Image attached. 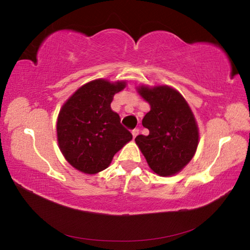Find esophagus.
Listing matches in <instances>:
<instances>
[{
    "label": "esophagus",
    "mask_w": 250,
    "mask_h": 250,
    "mask_svg": "<svg viewBox=\"0 0 250 250\" xmlns=\"http://www.w3.org/2000/svg\"><path fill=\"white\" fill-rule=\"evenodd\" d=\"M139 134V129H134V130H132V135H133V139L137 137V135Z\"/></svg>",
    "instance_id": "esophagus-1"
}]
</instances>
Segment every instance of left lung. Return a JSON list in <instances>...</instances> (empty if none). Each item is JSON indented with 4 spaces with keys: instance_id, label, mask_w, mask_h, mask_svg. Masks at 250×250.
Segmentation results:
<instances>
[{
    "instance_id": "obj_1",
    "label": "left lung",
    "mask_w": 250,
    "mask_h": 250,
    "mask_svg": "<svg viewBox=\"0 0 250 250\" xmlns=\"http://www.w3.org/2000/svg\"><path fill=\"white\" fill-rule=\"evenodd\" d=\"M138 94L150 104L142 120L147 135H138L135 143L147 166L160 176L181 172L195 155L200 140L197 122L188 101L173 87H137Z\"/></svg>"
}]
</instances>
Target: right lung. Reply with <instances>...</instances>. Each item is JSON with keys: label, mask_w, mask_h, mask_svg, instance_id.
I'll return each instance as SVG.
<instances>
[{"label": "right lung", "mask_w": 250, "mask_h": 250, "mask_svg": "<svg viewBox=\"0 0 250 250\" xmlns=\"http://www.w3.org/2000/svg\"><path fill=\"white\" fill-rule=\"evenodd\" d=\"M125 80L111 83L99 78L83 84L59 110L57 142L67 162L84 174L107 168L113 156L132 134L120 124L110 104L124 90Z\"/></svg>", "instance_id": "1"}]
</instances>
